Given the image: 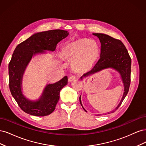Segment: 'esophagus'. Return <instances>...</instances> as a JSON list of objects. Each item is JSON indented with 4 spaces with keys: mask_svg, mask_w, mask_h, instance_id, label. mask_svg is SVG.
<instances>
[{
    "mask_svg": "<svg viewBox=\"0 0 146 146\" xmlns=\"http://www.w3.org/2000/svg\"><path fill=\"white\" fill-rule=\"evenodd\" d=\"M76 78V76H70L69 77V78H68V80H69V82H72V81H73L74 80H75V79Z\"/></svg>",
    "mask_w": 146,
    "mask_h": 146,
    "instance_id": "1",
    "label": "esophagus"
}]
</instances>
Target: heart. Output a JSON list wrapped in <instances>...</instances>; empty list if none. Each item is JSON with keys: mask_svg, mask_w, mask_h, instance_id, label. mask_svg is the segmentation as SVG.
<instances>
[{"mask_svg": "<svg viewBox=\"0 0 146 146\" xmlns=\"http://www.w3.org/2000/svg\"><path fill=\"white\" fill-rule=\"evenodd\" d=\"M62 54L65 59L72 62L74 68L83 69L94 63L99 54V47L93 40L81 39L66 45Z\"/></svg>", "mask_w": 146, "mask_h": 146, "instance_id": "heart-1", "label": "heart"}]
</instances>
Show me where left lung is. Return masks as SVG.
<instances>
[{
    "instance_id": "8db88e82",
    "label": "left lung",
    "mask_w": 146,
    "mask_h": 146,
    "mask_svg": "<svg viewBox=\"0 0 146 146\" xmlns=\"http://www.w3.org/2000/svg\"><path fill=\"white\" fill-rule=\"evenodd\" d=\"M92 35L96 36L100 40L101 44L100 57L91 69L84 74L80 78L83 80V78L87 77L102 70L108 68L115 70L120 74L124 90L120 102L116 108L111 111V113H113L120 107L122 101L125 99L129 92L130 85L131 60L129 52L121 41L104 33H92ZM79 100L83 110L87 112L82 105L81 96L79 98ZM98 115H102V114H98Z\"/></svg>"
}]
</instances>
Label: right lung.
Instances as JSON below:
<instances>
[{"label": "right lung", "instance_id": "add662e5", "mask_svg": "<svg viewBox=\"0 0 146 146\" xmlns=\"http://www.w3.org/2000/svg\"><path fill=\"white\" fill-rule=\"evenodd\" d=\"M69 32L63 30H51L33 34L17 46L8 64L9 86L13 98L22 110L30 115L45 116L55 109L60 92L68 84V77L55 83L47 84L38 100L27 99L23 92V78L32 56L54 52L57 44L67 37Z\"/></svg>", "mask_w": 146, "mask_h": 146}]
</instances>
